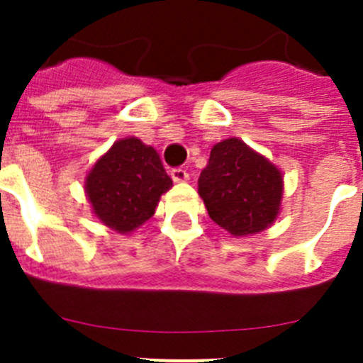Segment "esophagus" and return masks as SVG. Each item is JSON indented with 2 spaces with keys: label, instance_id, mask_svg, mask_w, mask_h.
I'll list each match as a JSON object with an SVG mask.
<instances>
[{
  "label": "esophagus",
  "instance_id": "esophagus-1",
  "mask_svg": "<svg viewBox=\"0 0 363 363\" xmlns=\"http://www.w3.org/2000/svg\"><path fill=\"white\" fill-rule=\"evenodd\" d=\"M170 176L174 182H187L189 179V172L185 169H172L170 170Z\"/></svg>",
  "mask_w": 363,
  "mask_h": 363
}]
</instances>
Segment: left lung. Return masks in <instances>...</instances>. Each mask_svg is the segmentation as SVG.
Here are the masks:
<instances>
[{"instance_id":"left-lung-1","label":"left lung","mask_w":363,"mask_h":363,"mask_svg":"<svg viewBox=\"0 0 363 363\" xmlns=\"http://www.w3.org/2000/svg\"><path fill=\"white\" fill-rule=\"evenodd\" d=\"M282 191L280 170L239 139L215 145L199 179L211 220L233 235L267 228L278 215Z\"/></svg>"}]
</instances>
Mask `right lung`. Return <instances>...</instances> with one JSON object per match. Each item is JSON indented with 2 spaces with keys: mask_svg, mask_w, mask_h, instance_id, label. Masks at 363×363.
<instances>
[{
  "mask_svg": "<svg viewBox=\"0 0 363 363\" xmlns=\"http://www.w3.org/2000/svg\"><path fill=\"white\" fill-rule=\"evenodd\" d=\"M172 179L167 176L160 155L139 139H124L113 145L91 174L86 194L101 223L116 232H131L148 220L161 194Z\"/></svg>",
  "mask_w": 363,
  "mask_h": 363,
  "instance_id": "1",
  "label": "right lung"
}]
</instances>
